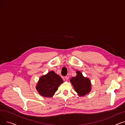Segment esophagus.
<instances>
[{"label": "esophagus", "mask_w": 125, "mask_h": 125, "mask_svg": "<svg viewBox=\"0 0 125 125\" xmlns=\"http://www.w3.org/2000/svg\"><path fill=\"white\" fill-rule=\"evenodd\" d=\"M69 74H67V75H66V76H65V78H66V80H68V78H69Z\"/></svg>", "instance_id": "34e87169"}]
</instances>
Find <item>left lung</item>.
Listing matches in <instances>:
<instances>
[{
  "instance_id": "obj_1",
  "label": "left lung",
  "mask_w": 125,
  "mask_h": 125,
  "mask_svg": "<svg viewBox=\"0 0 125 125\" xmlns=\"http://www.w3.org/2000/svg\"><path fill=\"white\" fill-rule=\"evenodd\" d=\"M70 82L79 96H85L91 92L92 87L90 79L84 77L80 71H76V76L71 77Z\"/></svg>"
}]
</instances>
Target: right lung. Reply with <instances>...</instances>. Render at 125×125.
I'll return each instance as SVG.
<instances>
[{"label": "right lung", "instance_id": "obj_1", "mask_svg": "<svg viewBox=\"0 0 125 125\" xmlns=\"http://www.w3.org/2000/svg\"><path fill=\"white\" fill-rule=\"evenodd\" d=\"M62 78L54 71H51L42 76L37 82L36 89L41 96L44 97H52L62 83Z\"/></svg>", "mask_w": 125, "mask_h": 125}]
</instances>
